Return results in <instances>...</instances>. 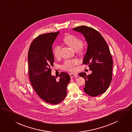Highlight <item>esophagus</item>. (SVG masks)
I'll use <instances>...</instances> for the list:
<instances>
[{"instance_id":"obj_1","label":"esophagus","mask_w":132,"mask_h":132,"mask_svg":"<svg viewBox=\"0 0 132 132\" xmlns=\"http://www.w3.org/2000/svg\"><path fill=\"white\" fill-rule=\"evenodd\" d=\"M70 76L71 78H73V77H77V74L75 73H70Z\"/></svg>"}]
</instances>
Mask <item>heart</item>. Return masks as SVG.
Returning <instances> with one entry per match:
<instances>
[{
	"instance_id": "1",
	"label": "heart",
	"mask_w": 132,
	"mask_h": 132,
	"mask_svg": "<svg viewBox=\"0 0 132 132\" xmlns=\"http://www.w3.org/2000/svg\"><path fill=\"white\" fill-rule=\"evenodd\" d=\"M64 42L70 47L74 51H77V53L81 56L84 54V48L82 46L83 41L80 38L71 34L66 35L64 39ZM61 47L59 45H56L53 48V53L55 57L58 58L60 56ZM78 64V61L76 59L68 60L64 62L62 66L63 69L73 71L75 69V66Z\"/></svg>"
}]
</instances>
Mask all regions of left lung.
<instances>
[{
    "label": "left lung",
    "instance_id": "1",
    "mask_svg": "<svg viewBox=\"0 0 132 132\" xmlns=\"http://www.w3.org/2000/svg\"><path fill=\"white\" fill-rule=\"evenodd\" d=\"M73 29L81 33L88 44L83 64L88 65L92 73L78 74L85 79L84 91L92 97L101 95L109 87L112 78L113 60L108 45L101 34L93 28L80 26Z\"/></svg>",
    "mask_w": 132,
    "mask_h": 132
}]
</instances>
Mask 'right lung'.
<instances>
[{"mask_svg": "<svg viewBox=\"0 0 132 132\" xmlns=\"http://www.w3.org/2000/svg\"><path fill=\"white\" fill-rule=\"evenodd\" d=\"M59 33L38 35L30 44L28 54L31 84L42 99L51 104H57L65 98L70 80L69 75L66 72H61L58 80L51 75V67L54 62L52 45Z\"/></svg>", "mask_w": 132, "mask_h": 132, "instance_id": "right-lung-1", "label": "right lung"}]
</instances>
